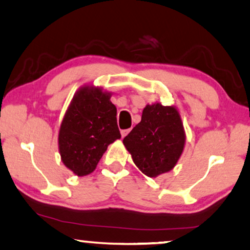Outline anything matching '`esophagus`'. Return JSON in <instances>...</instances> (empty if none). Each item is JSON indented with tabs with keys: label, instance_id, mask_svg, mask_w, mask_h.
<instances>
[{
	"label": "esophagus",
	"instance_id": "obj_1",
	"mask_svg": "<svg viewBox=\"0 0 250 250\" xmlns=\"http://www.w3.org/2000/svg\"><path fill=\"white\" fill-rule=\"evenodd\" d=\"M130 132V128H128V129H123L122 132H121V134H122V137H125L126 135H127V134Z\"/></svg>",
	"mask_w": 250,
	"mask_h": 250
}]
</instances>
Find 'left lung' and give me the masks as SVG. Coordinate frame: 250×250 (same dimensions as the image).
Returning a JSON list of instances; mask_svg holds the SVG:
<instances>
[{
    "label": "left lung",
    "mask_w": 250,
    "mask_h": 250,
    "mask_svg": "<svg viewBox=\"0 0 250 250\" xmlns=\"http://www.w3.org/2000/svg\"><path fill=\"white\" fill-rule=\"evenodd\" d=\"M142 173L156 178L171 171L186 145V132L174 106L154 103L145 106L142 120L123 140Z\"/></svg>",
    "instance_id": "obj_1"
}]
</instances>
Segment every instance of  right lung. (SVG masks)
I'll return each mask as SVG.
<instances>
[{
  "instance_id": "1",
  "label": "right lung",
  "mask_w": 250,
  "mask_h": 250,
  "mask_svg": "<svg viewBox=\"0 0 250 250\" xmlns=\"http://www.w3.org/2000/svg\"><path fill=\"white\" fill-rule=\"evenodd\" d=\"M112 93L85 85L72 97L61 122L58 146L61 161L78 176L90 174L109 144L121 138Z\"/></svg>"
}]
</instances>
